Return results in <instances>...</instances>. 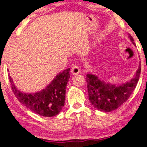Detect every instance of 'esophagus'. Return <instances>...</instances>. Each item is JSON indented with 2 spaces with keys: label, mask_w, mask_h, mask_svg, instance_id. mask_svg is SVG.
Segmentation results:
<instances>
[{
  "label": "esophagus",
  "mask_w": 147,
  "mask_h": 147,
  "mask_svg": "<svg viewBox=\"0 0 147 147\" xmlns=\"http://www.w3.org/2000/svg\"><path fill=\"white\" fill-rule=\"evenodd\" d=\"M71 72L73 75H78L80 72V68H79V65H77V64L74 65L71 69Z\"/></svg>",
  "instance_id": "1"
}]
</instances>
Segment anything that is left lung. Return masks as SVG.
<instances>
[{
  "mask_svg": "<svg viewBox=\"0 0 147 147\" xmlns=\"http://www.w3.org/2000/svg\"><path fill=\"white\" fill-rule=\"evenodd\" d=\"M129 38L135 45L131 34ZM141 72V65L136 72L135 77L130 82L119 86L106 83L97 76L88 74L86 75L88 93L89 100L97 110L104 112H111L115 110L126 102L136 88Z\"/></svg>",
  "mask_w": 147,
  "mask_h": 147,
  "instance_id": "8db88e82",
  "label": "left lung"
}]
</instances>
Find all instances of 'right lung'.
Returning <instances> with one entry per match:
<instances>
[{
  "instance_id": "add662e5",
  "label": "right lung",
  "mask_w": 147,
  "mask_h": 147,
  "mask_svg": "<svg viewBox=\"0 0 147 147\" xmlns=\"http://www.w3.org/2000/svg\"><path fill=\"white\" fill-rule=\"evenodd\" d=\"M70 70L68 68L59 73L45 89L36 93L21 92L15 86L11 77L9 79L13 92L22 104L43 117H53L59 113L64 106Z\"/></svg>"
}]
</instances>
